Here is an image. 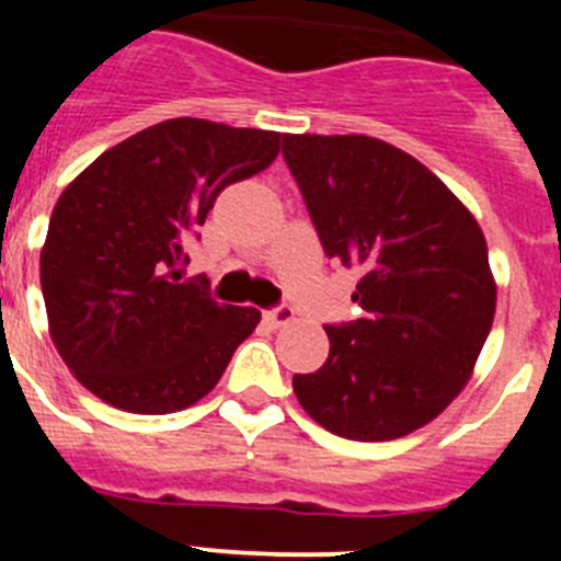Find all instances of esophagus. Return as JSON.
I'll return each instance as SVG.
<instances>
[{"label":"esophagus","mask_w":561,"mask_h":561,"mask_svg":"<svg viewBox=\"0 0 561 561\" xmlns=\"http://www.w3.org/2000/svg\"><path fill=\"white\" fill-rule=\"evenodd\" d=\"M266 323L270 325H275V329H284V325H289L291 320H295V309H291V306H286V304H280V306H275V309H270L266 311Z\"/></svg>","instance_id":"obj_1"}]
</instances>
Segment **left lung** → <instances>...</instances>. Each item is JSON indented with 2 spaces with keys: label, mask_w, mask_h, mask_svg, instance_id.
I'll use <instances>...</instances> for the list:
<instances>
[{
  "label": "left lung",
  "mask_w": 561,
  "mask_h": 561,
  "mask_svg": "<svg viewBox=\"0 0 561 561\" xmlns=\"http://www.w3.org/2000/svg\"><path fill=\"white\" fill-rule=\"evenodd\" d=\"M325 255L359 275L362 317L325 325L329 359L295 374L306 413L351 440L424 427L466 388L497 286L474 216L415 157L365 134H284Z\"/></svg>",
  "instance_id": "1"
}]
</instances>
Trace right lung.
Returning <instances> with one entry per match:
<instances>
[{
    "instance_id": "add662e5",
    "label": "right lung",
    "mask_w": 561,
    "mask_h": 561,
    "mask_svg": "<svg viewBox=\"0 0 561 561\" xmlns=\"http://www.w3.org/2000/svg\"><path fill=\"white\" fill-rule=\"evenodd\" d=\"M280 134L173 117L69 182L42 247L49 336L83 388L126 413L205 399L261 311L185 280L187 247L227 185L275 162Z\"/></svg>"
}]
</instances>
